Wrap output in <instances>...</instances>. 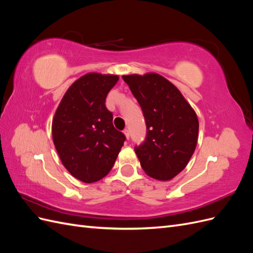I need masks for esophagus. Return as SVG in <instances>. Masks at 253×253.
I'll list each match as a JSON object with an SVG mask.
<instances>
[{
    "label": "esophagus",
    "instance_id": "1",
    "mask_svg": "<svg viewBox=\"0 0 253 253\" xmlns=\"http://www.w3.org/2000/svg\"><path fill=\"white\" fill-rule=\"evenodd\" d=\"M124 133H125V135H126V139H128V138H129V132H128V129H127V128L124 129Z\"/></svg>",
    "mask_w": 253,
    "mask_h": 253
}]
</instances>
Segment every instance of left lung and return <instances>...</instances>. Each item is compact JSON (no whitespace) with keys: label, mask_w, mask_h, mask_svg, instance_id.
Segmentation results:
<instances>
[{"label":"left lung","mask_w":253,"mask_h":253,"mask_svg":"<svg viewBox=\"0 0 253 253\" xmlns=\"http://www.w3.org/2000/svg\"><path fill=\"white\" fill-rule=\"evenodd\" d=\"M122 79L142 110L147 136L135 147L143 171L170 180L185 169L197 143L198 119L180 91L158 74L128 75Z\"/></svg>","instance_id":"8db88e82"}]
</instances>
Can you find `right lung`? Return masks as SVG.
Returning a JSON list of instances; mask_svg holds the SVG:
<instances>
[{
    "label": "right lung",
    "mask_w": 253,
    "mask_h": 253,
    "mask_svg": "<svg viewBox=\"0 0 253 253\" xmlns=\"http://www.w3.org/2000/svg\"><path fill=\"white\" fill-rule=\"evenodd\" d=\"M118 76L89 73L75 81L52 120V139L63 166L74 177L90 183L113 168L126 136L113 126L105 106Z\"/></svg>",
    "instance_id": "obj_1"
}]
</instances>
